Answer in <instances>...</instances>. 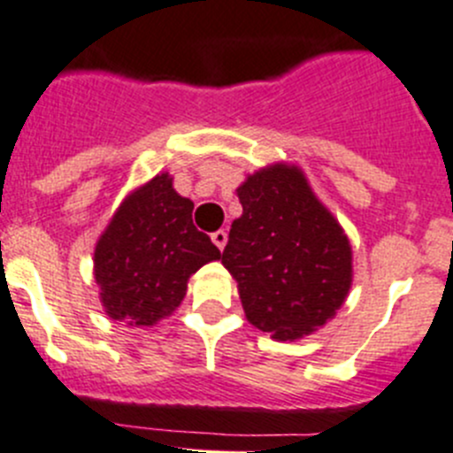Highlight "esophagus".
<instances>
[{"label": "esophagus", "instance_id": "1", "mask_svg": "<svg viewBox=\"0 0 453 453\" xmlns=\"http://www.w3.org/2000/svg\"><path fill=\"white\" fill-rule=\"evenodd\" d=\"M212 241H214V246H217L219 250H223V248H226V243H227V232L226 230H217L212 234Z\"/></svg>", "mask_w": 453, "mask_h": 453}]
</instances>
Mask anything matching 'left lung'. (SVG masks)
Instances as JSON below:
<instances>
[{"instance_id":"obj_1","label":"left lung","mask_w":453,"mask_h":453,"mask_svg":"<svg viewBox=\"0 0 453 453\" xmlns=\"http://www.w3.org/2000/svg\"><path fill=\"white\" fill-rule=\"evenodd\" d=\"M236 194L243 214L232 221L221 264L236 281L246 319L277 342L302 340L349 297V236L293 163L257 169Z\"/></svg>"}]
</instances>
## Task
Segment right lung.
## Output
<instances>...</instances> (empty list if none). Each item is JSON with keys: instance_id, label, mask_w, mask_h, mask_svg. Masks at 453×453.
I'll list each match as a JSON object with an SVG mask.
<instances>
[{"instance_id": "obj_1", "label": "right lung", "mask_w": 453, "mask_h": 453, "mask_svg": "<svg viewBox=\"0 0 453 453\" xmlns=\"http://www.w3.org/2000/svg\"><path fill=\"white\" fill-rule=\"evenodd\" d=\"M192 210L167 172L118 205L93 250V277L109 319L156 326L180 306L189 277L221 259L210 236L194 227Z\"/></svg>"}]
</instances>
